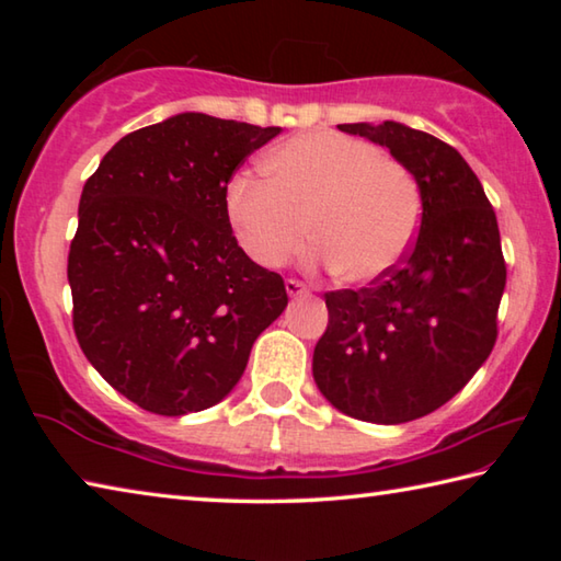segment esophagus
Here are the masks:
<instances>
[{
	"label": "esophagus",
	"mask_w": 561,
	"mask_h": 561,
	"mask_svg": "<svg viewBox=\"0 0 561 561\" xmlns=\"http://www.w3.org/2000/svg\"><path fill=\"white\" fill-rule=\"evenodd\" d=\"M287 294L289 297H307L309 287L299 279H287Z\"/></svg>",
	"instance_id": "esophagus-1"
}]
</instances>
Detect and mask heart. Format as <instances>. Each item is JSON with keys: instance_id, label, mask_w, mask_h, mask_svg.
I'll list each match as a JSON object with an SVG mask.
<instances>
[{"instance_id": "b5f03b06", "label": "heart", "mask_w": 561, "mask_h": 561, "mask_svg": "<svg viewBox=\"0 0 561 561\" xmlns=\"http://www.w3.org/2000/svg\"><path fill=\"white\" fill-rule=\"evenodd\" d=\"M264 180L234 175L225 217L260 267H284L317 242L314 260L351 284H371L403 262L421 227V187L403 163L334 130L301 133L262 160Z\"/></svg>"}]
</instances>
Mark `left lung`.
I'll return each mask as SVG.
<instances>
[{
    "label": "left lung",
    "instance_id": "obj_1",
    "mask_svg": "<svg viewBox=\"0 0 561 561\" xmlns=\"http://www.w3.org/2000/svg\"><path fill=\"white\" fill-rule=\"evenodd\" d=\"M339 128L386 146L411 170L423 215L388 277L324 294L329 327L311 371L341 413L408 423L462 391L495 346L507 282L497 217L462 156L431 133L393 121Z\"/></svg>",
    "mask_w": 561,
    "mask_h": 561
}]
</instances>
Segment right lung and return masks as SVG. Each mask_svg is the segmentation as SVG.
Masks as SVG:
<instances>
[{
	"mask_svg": "<svg viewBox=\"0 0 561 561\" xmlns=\"http://www.w3.org/2000/svg\"><path fill=\"white\" fill-rule=\"evenodd\" d=\"M279 128L180 113L123 136L83 185L69 250L73 331L91 366L144 411H205L287 307L225 217L234 170Z\"/></svg>",
	"mask_w": 561,
	"mask_h": 561,
	"instance_id": "add662e5",
	"label": "right lung"
}]
</instances>
